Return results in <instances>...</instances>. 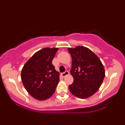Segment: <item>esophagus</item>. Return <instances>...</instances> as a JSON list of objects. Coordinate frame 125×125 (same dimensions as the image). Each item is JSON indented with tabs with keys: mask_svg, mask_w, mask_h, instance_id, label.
<instances>
[{
	"mask_svg": "<svg viewBox=\"0 0 125 125\" xmlns=\"http://www.w3.org/2000/svg\"><path fill=\"white\" fill-rule=\"evenodd\" d=\"M69 74V72L67 71H66L62 73H61V76H62V77H65L66 76L68 75Z\"/></svg>",
	"mask_w": 125,
	"mask_h": 125,
	"instance_id": "obj_1",
	"label": "esophagus"
}]
</instances>
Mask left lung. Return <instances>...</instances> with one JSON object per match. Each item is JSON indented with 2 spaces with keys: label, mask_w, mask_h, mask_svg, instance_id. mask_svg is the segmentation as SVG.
I'll list each match as a JSON object with an SVG mask.
<instances>
[{
  "label": "left lung",
  "mask_w": 125,
  "mask_h": 125,
  "mask_svg": "<svg viewBox=\"0 0 125 125\" xmlns=\"http://www.w3.org/2000/svg\"><path fill=\"white\" fill-rule=\"evenodd\" d=\"M72 57L71 74L73 82L69 89L81 99L88 98L95 94L104 81L105 71L99 57L83 46L67 49Z\"/></svg>",
  "instance_id": "obj_1"
}]
</instances>
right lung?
Wrapping results in <instances>:
<instances>
[{"label": "right lung", "instance_id": "add662e5", "mask_svg": "<svg viewBox=\"0 0 125 125\" xmlns=\"http://www.w3.org/2000/svg\"><path fill=\"white\" fill-rule=\"evenodd\" d=\"M58 48H44L35 53L24 64L21 79L27 92L39 100L51 97L59 82V73L52 63Z\"/></svg>", "mask_w": 125, "mask_h": 125}]
</instances>
